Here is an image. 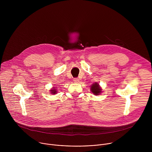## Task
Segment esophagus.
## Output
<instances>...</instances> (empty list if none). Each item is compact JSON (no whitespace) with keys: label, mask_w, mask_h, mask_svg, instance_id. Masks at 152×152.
Masks as SVG:
<instances>
[{"label":"esophagus","mask_w":152,"mask_h":152,"mask_svg":"<svg viewBox=\"0 0 152 152\" xmlns=\"http://www.w3.org/2000/svg\"><path fill=\"white\" fill-rule=\"evenodd\" d=\"M73 81H74V82H75V83H79V79L78 78H75V79H73Z\"/></svg>","instance_id":"1"}]
</instances>
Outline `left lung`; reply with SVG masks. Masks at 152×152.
Returning <instances> with one entry per match:
<instances>
[{
  "label": "left lung",
  "mask_w": 152,
  "mask_h": 152,
  "mask_svg": "<svg viewBox=\"0 0 152 152\" xmlns=\"http://www.w3.org/2000/svg\"><path fill=\"white\" fill-rule=\"evenodd\" d=\"M90 90L93 94H94L95 96H98L100 95V93L102 92V88L100 87V86L99 85V83L97 82H95L93 83L91 86H90Z\"/></svg>",
  "instance_id": "1"
}]
</instances>
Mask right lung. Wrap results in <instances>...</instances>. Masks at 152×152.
Listing matches in <instances>:
<instances>
[{
	"label": "right lung",
	"mask_w": 152,
	"mask_h": 152,
	"mask_svg": "<svg viewBox=\"0 0 152 152\" xmlns=\"http://www.w3.org/2000/svg\"><path fill=\"white\" fill-rule=\"evenodd\" d=\"M56 88H55V87H53L50 90V94H56L58 92H57V90H56Z\"/></svg>",
	"instance_id": "add662e5"
}]
</instances>
